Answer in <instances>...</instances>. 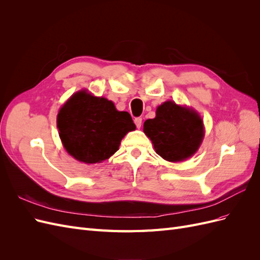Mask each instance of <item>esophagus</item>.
<instances>
[{"label": "esophagus", "instance_id": "34e87169", "mask_svg": "<svg viewBox=\"0 0 260 260\" xmlns=\"http://www.w3.org/2000/svg\"><path fill=\"white\" fill-rule=\"evenodd\" d=\"M135 123L137 125V128H141V124H142V118L137 117L135 119Z\"/></svg>", "mask_w": 260, "mask_h": 260}]
</instances>
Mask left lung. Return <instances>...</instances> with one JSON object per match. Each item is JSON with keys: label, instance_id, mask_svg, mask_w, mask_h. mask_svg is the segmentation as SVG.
Segmentation results:
<instances>
[{"label": "left lung", "instance_id": "obj_1", "mask_svg": "<svg viewBox=\"0 0 260 260\" xmlns=\"http://www.w3.org/2000/svg\"><path fill=\"white\" fill-rule=\"evenodd\" d=\"M143 131L155 152L168 161H182L198 151L204 138V123L194 109L167 101L156 109L154 119L144 122Z\"/></svg>", "mask_w": 260, "mask_h": 260}]
</instances>
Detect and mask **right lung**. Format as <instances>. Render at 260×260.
I'll return each instance as SVG.
<instances>
[{"label": "right lung", "mask_w": 260, "mask_h": 260, "mask_svg": "<svg viewBox=\"0 0 260 260\" xmlns=\"http://www.w3.org/2000/svg\"><path fill=\"white\" fill-rule=\"evenodd\" d=\"M57 128L68 154L79 161L96 164L115 154L136 124L130 114L118 112L112 101L81 90L59 109Z\"/></svg>", "instance_id": "1"}]
</instances>
